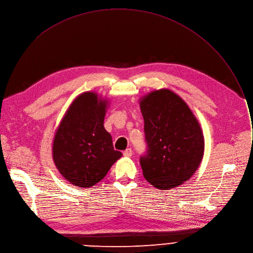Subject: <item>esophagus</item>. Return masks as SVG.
<instances>
[{
  "instance_id": "obj_1",
  "label": "esophagus",
  "mask_w": 253,
  "mask_h": 253,
  "mask_svg": "<svg viewBox=\"0 0 253 253\" xmlns=\"http://www.w3.org/2000/svg\"><path fill=\"white\" fill-rule=\"evenodd\" d=\"M123 155L126 156V157L132 156V149H131V148H127V149L123 152Z\"/></svg>"
}]
</instances>
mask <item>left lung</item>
Masks as SVG:
<instances>
[{
	"label": "left lung",
	"instance_id": "obj_1",
	"mask_svg": "<svg viewBox=\"0 0 253 253\" xmlns=\"http://www.w3.org/2000/svg\"><path fill=\"white\" fill-rule=\"evenodd\" d=\"M147 151L140 157L145 179L159 190L178 187L191 178L204 155V135L195 115L169 88L141 98Z\"/></svg>",
	"mask_w": 253,
	"mask_h": 253
}]
</instances>
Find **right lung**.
I'll list each match as a JSON object with an SVG mask.
<instances>
[{
  "label": "right lung",
  "mask_w": 253,
  "mask_h": 253,
  "mask_svg": "<svg viewBox=\"0 0 253 253\" xmlns=\"http://www.w3.org/2000/svg\"><path fill=\"white\" fill-rule=\"evenodd\" d=\"M108 100L85 91L67 109L54 135L52 158L60 174L74 186L90 188L122 156L104 127Z\"/></svg>",
  "instance_id": "obj_1"
}]
</instances>
